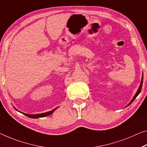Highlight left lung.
I'll use <instances>...</instances> for the list:
<instances>
[{"label": "left lung", "instance_id": "obj_1", "mask_svg": "<svg viewBox=\"0 0 147 147\" xmlns=\"http://www.w3.org/2000/svg\"><path fill=\"white\" fill-rule=\"evenodd\" d=\"M143 76H142V79H141V84H140V85H139V89H138V90H137V91L136 92V93H135V94L134 95V96L133 97V98H132V100L130 101V102L127 105V107H128L129 105H130L131 104L132 102H133V101H134L135 98H136V97L139 95V93L140 92H141V88H142V85H143Z\"/></svg>", "mask_w": 147, "mask_h": 147}]
</instances>
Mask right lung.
Wrapping results in <instances>:
<instances>
[{
    "label": "right lung",
    "instance_id": "1",
    "mask_svg": "<svg viewBox=\"0 0 147 147\" xmlns=\"http://www.w3.org/2000/svg\"><path fill=\"white\" fill-rule=\"evenodd\" d=\"M13 108H14L15 109L17 110V111H18L22 113V114H24V115H26V116L29 117V118L36 119V118H43V117H46V116H49V115H51V114H53V113L55 112L56 109H57V108H58V107L55 108V109L51 110V111H49V112H45V113H41V114H26V113H23V112L19 111V110H17L16 108L14 107H13Z\"/></svg>",
    "mask_w": 147,
    "mask_h": 147
}]
</instances>
